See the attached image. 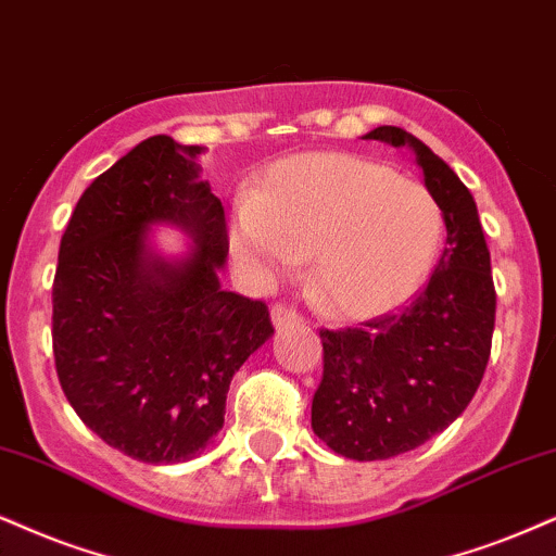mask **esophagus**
Segmentation results:
<instances>
[{"label": "esophagus", "instance_id": "obj_1", "mask_svg": "<svg viewBox=\"0 0 556 556\" xmlns=\"http://www.w3.org/2000/svg\"><path fill=\"white\" fill-rule=\"evenodd\" d=\"M270 319H273V325H276V330H280V327H289V325H293V321L299 319V312L293 309V306H286V304H273V309H270Z\"/></svg>", "mask_w": 556, "mask_h": 556}]
</instances>
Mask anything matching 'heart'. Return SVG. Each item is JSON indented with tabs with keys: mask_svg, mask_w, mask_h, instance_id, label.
<instances>
[{
	"mask_svg": "<svg viewBox=\"0 0 556 556\" xmlns=\"http://www.w3.org/2000/svg\"><path fill=\"white\" fill-rule=\"evenodd\" d=\"M441 237V205L425 185L338 152L278 162L229 222L231 252L257 278L312 255V296L338 317H376L407 301Z\"/></svg>",
	"mask_w": 556,
	"mask_h": 556,
	"instance_id": "1",
	"label": "heart"
}]
</instances>
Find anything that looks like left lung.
<instances>
[{
    "label": "left lung",
    "mask_w": 556,
    "mask_h": 556,
    "mask_svg": "<svg viewBox=\"0 0 556 556\" xmlns=\"http://www.w3.org/2000/svg\"><path fill=\"white\" fill-rule=\"evenodd\" d=\"M363 139L413 149L441 205L445 247L428 286L400 314L321 330L325 374L312 428L334 454L381 462L417 448L467 409L490 361L495 286L469 188L441 156L396 126Z\"/></svg>",
    "instance_id": "obj_1"
}]
</instances>
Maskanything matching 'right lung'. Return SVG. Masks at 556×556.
<instances>
[{"label":"right lung","mask_w":556,"mask_h":556,"mask_svg":"<svg viewBox=\"0 0 556 556\" xmlns=\"http://www.w3.org/2000/svg\"><path fill=\"white\" fill-rule=\"evenodd\" d=\"M198 154L152 136L81 193L53 278V358L68 404L126 456L180 464L224 428L226 392L273 338L263 301L224 291V205ZM189 250L164 258L152 225Z\"/></svg>","instance_id":"obj_1"}]
</instances>
